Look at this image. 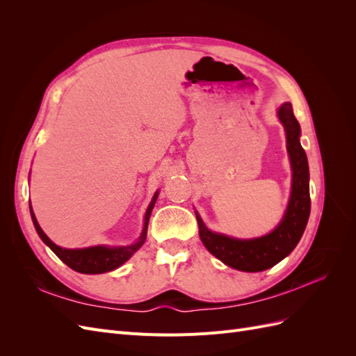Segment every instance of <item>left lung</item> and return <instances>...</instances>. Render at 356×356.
Instances as JSON below:
<instances>
[{
  "label": "left lung",
  "mask_w": 356,
  "mask_h": 356,
  "mask_svg": "<svg viewBox=\"0 0 356 356\" xmlns=\"http://www.w3.org/2000/svg\"><path fill=\"white\" fill-rule=\"evenodd\" d=\"M277 117L286 134V149L293 169L291 196L282 221L266 236L255 239H234L211 232L196 212L199 236L207 250L236 270L263 272L277 264L291 254L305 233L310 215L309 165L303 147L300 144V124L293 113V105L282 104Z\"/></svg>",
  "instance_id": "1"
}]
</instances>
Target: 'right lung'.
I'll return each instance as SVG.
<instances>
[{"mask_svg": "<svg viewBox=\"0 0 356 356\" xmlns=\"http://www.w3.org/2000/svg\"><path fill=\"white\" fill-rule=\"evenodd\" d=\"M159 191L154 195L152 203L148 204L147 212H145V218H144V229L141 236H139L138 242L129 245V246H90V248H83V250H65V248H60L58 245L53 243L47 234L41 230L40 224L37 222V218L34 212H32L31 203H29V211H31V217L32 222L35 225V230L41 241L44 242L50 250L55 252L60 260L65 263L68 267H71L72 270L86 273V275H98V273H105V272H111L114 268L120 267L123 263H126L129 258H131L139 248H141L147 239V229H148V221H149V215H152V211L154 208V203L157 199Z\"/></svg>", "mask_w": 356, "mask_h": 356, "instance_id": "1", "label": "right lung"}]
</instances>
